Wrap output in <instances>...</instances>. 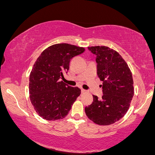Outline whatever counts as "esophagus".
Here are the masks:
<instances>
[{
	"mask_svg": "<svg viewBox=\"0 0 155 155\" xmlns=\"http://www.w3.org/2000/svg\"><path fill=\"white\" fill-rule=\"evenodd\" d=\"M81 92H82V93H85V92H86V91H85V90H84V89H81Z\"/></svg>",
	"mask_w": 155,
	"mask_h": 155,
	"instance_id": "esophagus-1",
	"label": "esophagus"
}]
</instances>
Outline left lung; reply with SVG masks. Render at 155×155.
<instances>
[{
	"label": "left lung",
	"mask_w": 155,
	"mask_h": 155,
	"mask_svg": "<svg viewBox=\"0 0 155 155\" xmlns=\"http://www.w3.org/2000/svg\"><path fill=\"white\" fill-rule=\"evenodd\" d=\"M96 55L97 76L103 81L101 98L85 108L87 117L99 125H110L126 114L134 93L132 74L122 57L104 46L87 47Z\"/></svg>",
	"instance_id": "obj_1"
}]
</instances>
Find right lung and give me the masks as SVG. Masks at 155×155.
Instances as JSON below:
<instances>
[{
    "label": "right lung",
    "instance_id": "right-lung-1",
    "mask_svg": "<svg viewBox=\"0 0 155 155\" xmlns=\"http://www.w3.org/2000/svg\"><path fill=\"white\" fill-rule=\"evenodd\" d=\"M85 51L84 47L56 44L43 51L35 63L29 77L30 100L39 115L47 120L63 119L81 94L61 78L68 72L71 58Z\"/></svg>",
    "mask_w": 155,
    "mask_h": 155
}]
</instances>
